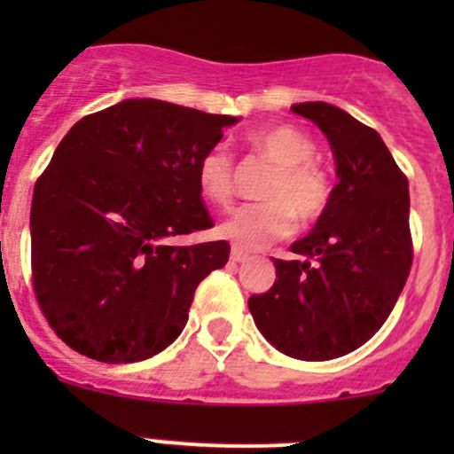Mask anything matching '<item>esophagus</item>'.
<instances>
[{
  "mask_svg": "<svg viewBox=\"0 0 454 454\" xmlns=\"http://www.w3.org/2000/svg\"><path fill=\"white\" fill-rule=\"evenodd\" d=\"M231 259L235 261V263H241V261L248 259V253H246V250H241V248H237V246H235V248L231 250Z\"/></svg>",
  "mask_w": 454,
  "mask_h": 454,
  "instance_id": "1",
  "label": "esophagus"
}]
</instances>
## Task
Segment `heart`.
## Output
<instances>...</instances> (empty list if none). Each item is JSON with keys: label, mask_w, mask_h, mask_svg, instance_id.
<instances>
[{"label": "heart", "mask_w": 454, "mask_h": 454, "mask_svg": "<svg viewBox=\"0 0 454 454\" xmlns=\"http://www.w3.org/2000/svg\"><path fill=\"white\" fill-rule=\"evenodd\" d=\"M246 142L274 164L263 204L239 206L219 232L239 248H263L292 235L296 215L316 222L332 200V180L314 160L316 145L294 125H268L250 131ZM198 186L210 204L228 206L235 195V160L223 146H210L198 162Z\"/></svg>", "instance_id": "heart-1"}]
</instances>
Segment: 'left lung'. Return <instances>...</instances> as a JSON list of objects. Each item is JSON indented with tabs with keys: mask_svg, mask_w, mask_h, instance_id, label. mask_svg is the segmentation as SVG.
<instances>
[{
	"mask_svg": "<svg viewBox=\"0 0 454 454\" xmlns=\"http://www.w3.org/2000/svg\"><path fill=\"white\" fill-rule=\"evenodd\" d=\"M332 145L338 184L294 261L274 259L277 281L248 299L259 332L296 360L358 349L395 308L411 265L409 180L378 131L329 103H299Z\"/></svg>",
	"mask_w": 454,
	"mask_h": 454,
	"instance_id": "obj_1",
	"label": "left lung"
}]
</instances>
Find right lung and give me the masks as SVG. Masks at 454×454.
<instances>
[{"mask_svg": "<svg viewBox=\"0 0 454 454\" xmlns=\"http://www.w3.org/2000/svg\"><path fill=\"white\" fill-rule=\"evenodd\" d=\"M235 116L131 98L81 118L35 184L32 290L50 327L107 364L167 349L228 241L173 244L215 226L198 186L201 155Z\"/></svg>", "mask_w": 454, "mask_h": 454, "instance_id": "obj_1", "label": "right lung"}]
</instances>
